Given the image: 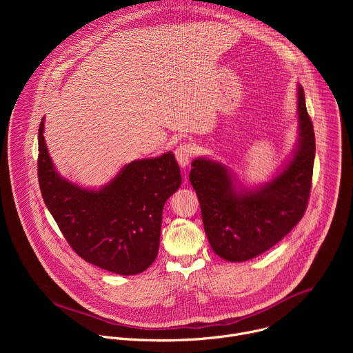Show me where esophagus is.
Wrapping results in <instances>:
<instances>
[{
	"instance_id": "obj_1",
	"label": "esophagus",
	"mask_w": 353,
	"mask_h": 353,
	"mask_svg": "<svg viewBox=\"0 0 353 353\" xmlns=\"http://www.w3.org/2000/svg\"><path fill=\"white\" fill-rule=\"evenodd\" d=\"M194 154H195V146H194L192 143H190V142L181 143V145L177 146V149L174 150L176 159H177V162H179V165H180L181 168H185V166L190 163V161H191V158L194 157Z\"/></svg>"
}]
</instances>
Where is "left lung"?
I'll return each instance as SVG.
<instances>
[{"label":"left lung","mask_w":353,"mask_h":353,"mask_svg":"<svg viewBox=\"0 0 353 353\" xmlns=\"http://www.w3.org/2000/svg\"><path fill=\"white\" fill-rule=\"evenodd\" d=\"M299 138L290 161L268 183L243 187L208 158L192 161L190 181L215 253L232 263L254 259L281 241L303 218L312 188L316 139L303 88L297 85Z\"/></svg>","instance_id":"1"}]
</instances>
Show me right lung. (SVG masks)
I'll return each mask as SVG.
<instances>
[{
  "instance_id": "1",
  "label": "right lung",
  "mask_w": 353,
  "mask_h": 353,
  "mask_svg": "<svg viewBox=\"0 0 353 353\" xmlns=\"http://www.w3.org/2000/svg\"><path fill=\"white\" fill-rule=\"evenodd\" d=\"M39 127L37 176L44 204L75 253L119 275H135L158 256L162 211L181 174L172 152L125 165L99 190L61 177Z\"/></svg>"
}]
</instances>
